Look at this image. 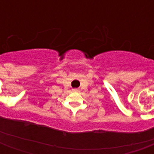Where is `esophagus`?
<instances>
[{
	"label": "esophagus",
	"mask_w": 154,
	"mask_h": 154,
	"mask_svg": "<svg viewBox=\"0 0 154 154\" xmlns=\"http://www.w3.org/2000/svg\"><path fill=\"white\" fill-rule=\"evenodd\" d=\"M72 90H73V91H78V89H73Z\"/></svg>",
	"instance_id": "esophagus-1"
}]
</instances>
